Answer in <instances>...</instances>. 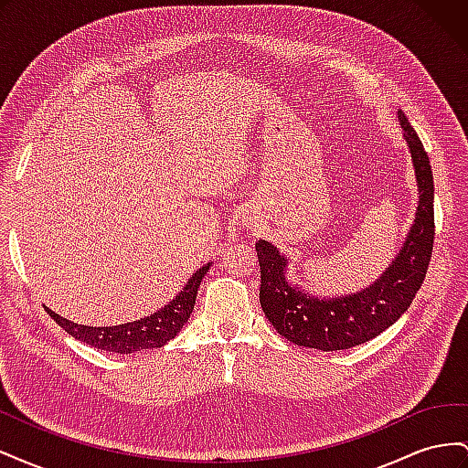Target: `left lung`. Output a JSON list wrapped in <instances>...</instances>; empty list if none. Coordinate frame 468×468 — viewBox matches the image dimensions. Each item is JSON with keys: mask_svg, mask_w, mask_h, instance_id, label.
<instances>
[{"mask_svg": "<svg viewBox=\"0 0 468 468\" xmlns=\"http://www.w3.org/2000/svg\"><path fill=\"white\" fill-rule=\"evenodd\" d=\"M399 122L412 155L418 207L400 251L371 285L332 299L306 292L287 277L289 260L279 248L258 239L261 310L269 324L296 346L337 351L369 342L406 313L428 273L435 236L433 174L421 140L402 111H399Z\"/></svg>", "mask_w": 468, "mask_h": 468, "instance_id": "obj_1", "label": "left lung"}]
</instances>
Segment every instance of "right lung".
Listing matches in <instances>:
<instances>
[{"label":"right lung","instance_id":"right-lung-1","mask_svg":"<svg viewBox=\"0 0 468 468\" xmlns=\"http://www.w3.org/2000/svg\"><path fill=\"white\" fill-rule=\"evenodd\" d=\"M210 265L212 261L205 263L201 269H197L187 281V285L177 292L172 303H167L164 308L155 310L154 314L134 322L107 325V328L105 325H101V328H93V325H81L72 320H66L60 314L52 313L50 308L47 310L50 318H54L60 328H64L69 335L91 347L111 353H134L143 349H155L165 346L169 339L176 337L189 320L195 306L197 291H199L201 281L207 275Z\"/></svg>","mask_w":468,"mask_h":468}]
</instances>
